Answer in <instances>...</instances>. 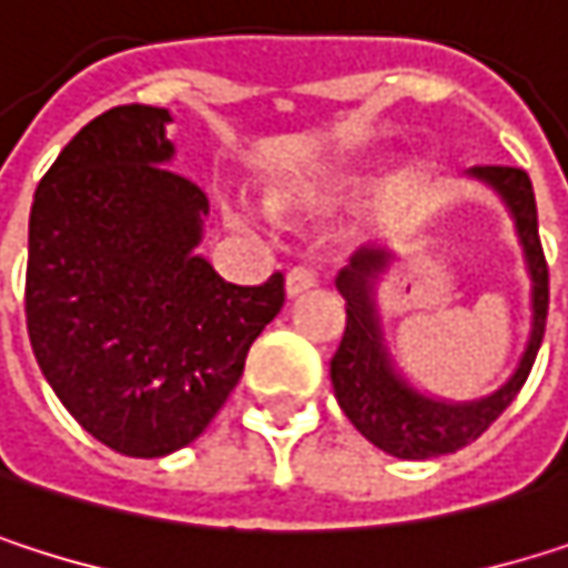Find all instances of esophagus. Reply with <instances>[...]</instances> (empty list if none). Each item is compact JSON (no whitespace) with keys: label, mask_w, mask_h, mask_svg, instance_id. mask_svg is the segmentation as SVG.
<instances>
[{"label":"esophagus","mask_w":568,"mask_h":568,"mask_svg":"<svg viewBox=\"0 0 568 568\" xmlns=\"http://www.w3.org/2000/svg\"><path fill=\"white\" fill-rule=\"evenodd\" d=\"M315 283H318V276H315L308 266H295V270H288V276H285V295L295 298V295L315 288Z\"/></svg>","instance_id":"34e87169"}]
</instances>
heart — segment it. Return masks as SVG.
I'll return each mask as SVG.
<instances>
[{"label":"heart","mask_w":568,"mask_h":568,"mask_svg":"<svg viewBox=\"0 0 568 568\" xmlns=\"http://www.w3.org/2000/svg\"><path fill=\"white\" fill-rule=\"evenodd\" d=\"M345 186H348V176H325L318 183H302V186L285 193L283 206H322V203H332ZM230 220L243 226V223H250V210L233 203L230 206Z\"/></svg>","instance_id":"1"}]
</instances>
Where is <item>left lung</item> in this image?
I'll list each match as a JSON object with an SVG mask.
<instances>
[{
    "label": "left lung",
    "mask_w": 568,
    "mask_h": 568,
    "mask_svg": "<svg viewBox=\"0 0 568 568\" xmlns=\"http://www.w3.org/2000/svg\"><path fill=\"white\" fill-rule=\"evenodd\" d=\"M467 173L487 183L504 200L529 273V308H532L529 342L507 385L477 400H444V397L424 395L397 372L395 358L385 345V328L378 312V283L395 263V253L388 246L368 243L355 250V256L335 280V288L345 298L348 318H345L342 345L332 358V388L345 417L378 450L400 460H430L477 440L526 385V375L536 362L546 332L549 270L539 246L532 183L519 168H470Z\"/></svg>",
    "instance_id": "8db88e82"
}]
</instances>
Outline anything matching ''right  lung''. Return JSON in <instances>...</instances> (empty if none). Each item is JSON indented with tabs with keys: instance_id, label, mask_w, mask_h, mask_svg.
<instances>
[{
	"instance_id": "right-lung-1",
	"label": "right lung",
	"mask_w": 568,
	"mask_h": 568,
	"mask_svg": "<svg viewBox=\"0 0 568 568\" xmlns=\"http://www.w3.org/2000/svg\"><path fill=\"white\" fill-rule=\"evenodd\" d=\"M168 108L88 121L42 176L29 216L26 322L71 417L128 457L196 440L280 315L283 276L233 285L196 256L206 193L171 171Z\"/></svg>"
}]
</instances>
